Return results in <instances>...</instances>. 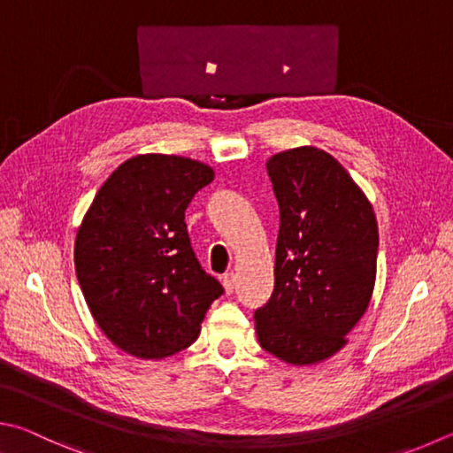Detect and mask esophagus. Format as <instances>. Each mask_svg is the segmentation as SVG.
I'll list each match as a JSON object with an SVG mask.
<instances>
[{"label":"esophagus","instance_id":"34e87169","mask_svg":"<svg viewBox=\"0 0 453 453\" xmlns=\"http://www.w3.org/2000/svg\"><path fill=\"white\" fill-rule=\"evenodd\" d=\"M221 285H224L226 293H234V289H235V275L234 273H226L224 277H221Z\"/></svg>","mask_w":453,"mask_h":453}]
</instances>
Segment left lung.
Here are the masks:
<instances>
[{
	"mask_svg": "<svg viewBox=\"0 0 453 453\" xmlns=\"http://www.w3.org/2000/svg\"><path fill=\"white\" fill-rule=\"evenodd\" d=\"M279 203L275 289L255 311L263 350L287 365L336 355L368 309L376 281L378 224L342 164L315 146L267 160Z\"/></svg>",
	"mask_w": 453,
	"mask_h": 453,
	"instance_id": "obj_1",
	"label": "left lung"
}]
</instances>
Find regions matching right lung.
<instances>
[{
	"instance_id": "add662e5",
	"label": "right lung",
	"mask_w": 453,
	"mask_h": 453,
	"mask_svg": "<svg viewBox=\"0 0 453 453\" xmlns=\"http://www.w3.org/2000/svg\"><path fill=\"white\" fill-rule=\"evenodd\" d=\"M213 176L208 164L184 156H133L106 178L81 221V291L98 328L127 355L160 360L188 349L224 293L200 267L184 221Z\"/></svg>"
}]
</instances>
